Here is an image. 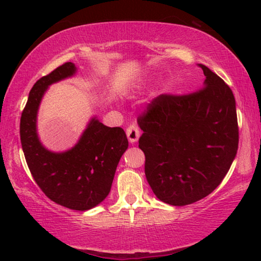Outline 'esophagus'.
Masks as SVG:
<instances>
[{"instance_id":"esophagus-1","label":"esophagus","mask_w":261,"mask_h":261,"mask_svg":"<svg viewBox=\"0 0 261 261\" xmlns=\"http://www.w3.org/2000/svg\"><path fill=\"white\" fill-rule=\"evenodd\" d=\"M126 134L130 144H135V142L139 140V137H140V130H139L137 124H130V126H128L127 128Z\"/></svg>"}]
</instances>
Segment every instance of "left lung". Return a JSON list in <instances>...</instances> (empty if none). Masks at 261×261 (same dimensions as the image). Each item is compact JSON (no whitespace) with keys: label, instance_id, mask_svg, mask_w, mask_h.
I'll return each instance as SVG.
<instances>
[{"label":"left lung","instance_id":"1","mask_svg":"<svg viewBox=\"0 0 261 261\" xmlns=\"http://www.w3.org/2000/svg\"><path fill=\"white\" fill-rule=\"evenodd\" d=\"M202 67L205 80L190 95H160L139 116L144 132L145 174L160 201L187 205L221 184L239 145L233 91L222 78Z\"/></svg>","mask_w":261,"mask_h":261}]
</instances>
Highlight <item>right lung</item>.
I'll return each instance as SVG.
<instances>
[{
	"label": "right lung",
	"instance_id": "1",
	"mask_svg": "<svg viewBox=\"0 0 261 261\" xmlns=\"http://www.w3.org/2000/svg\"><path fill=\"white\" fill-rule=\"evenodd\" d=\"M73 63H65L33 85L20 121L21 145L35 183L57 204L72 210H89L110 192L116 167L128 148L120 127H107L91 117L77 144L64 152H52L41 144L37 120L48 87L76 74Z\"/></svg>",
	"mask_w": 261,
	"mask_h": 261
}]
</instances>
